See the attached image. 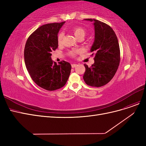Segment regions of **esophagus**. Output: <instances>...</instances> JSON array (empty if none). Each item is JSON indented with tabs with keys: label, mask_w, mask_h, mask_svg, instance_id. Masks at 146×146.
Listing matches in <instances>:
<instances>
[{
	"label": "esophagus",
	"mask_w": 146,
	"mask_h": 146,
	"mask_svg": "<svg viewBox=\"0 0 146 146\" xmlns=\"http://www.w3.org/2000/svg\"><path fill=\"white\" fill-rule=\"evenodd\" d=\"M77 65V64H71V66H72V68H74L76 67Z\"/></svg>",
	"instance_id": "34e87169"
}]
</instances>
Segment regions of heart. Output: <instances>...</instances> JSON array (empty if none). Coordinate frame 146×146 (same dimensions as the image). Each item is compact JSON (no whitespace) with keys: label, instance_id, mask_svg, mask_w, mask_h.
<instances>
[{"label":"heart","instance_id":"1","mask_svg":"<svg viewBox=\"0 0 146 146\" xmlns=\"http://www.w3.org/2000/svg\"><path fill=\"white\" fill-rule=\"evenodd\" d=\"M72 32L74 34L75 36H76L77 38H84L86 34V30L85 28H83L82 27H80V26H77V27H74L72 29ZM63 38V33L60 32L58 33V36H57V41H58V44H61V42H62V39ZM78 52V50H74L69 52L70 55L72 56H75L77 53Z\"/></svg>","mask_w":146,"mask_h":146}]
</instances>
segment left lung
<instances>
[{
    "label": "left lung",
    "mask_w": 146,
    "mask_h": 146,
    "mask_svg": "<svg viewBox=\"0 0 146 146\" xmlns=\"http://www.w3.org/2000/svg\"><path fill=\"white\" fill-rule=\"evenodd\" d=\"M94 27V41L91 52L94 55V63L91 67L84 64L85 72L83 80L88 85L95 87L107 84L115 75L120 63V48L118 39L110 26L92 19Z\"/></svg>",
    "instance_id": "8db88e82"
}]
</instances>
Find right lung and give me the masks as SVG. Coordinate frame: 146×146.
<instances>
[{
  "instance_id": "add662e5",
  "label": "right lung",
  "mask_w": 146,
  "mask_h": 146,
  "mask_svg": "<svg viewBox=\"0 0 146 146\" xmlns=\"http://www.w3.org/2000/svg\"><path fill=\"white\" fill-rule=\"evenodd\" d=\"M65 23H51L39 27L29 37L24 48V61L31 78L37 85L48 91H55L65 85L71 65L62 61L56 64L51 52L58 46L57 36Z\"/></svg>"
}]
</instances>
